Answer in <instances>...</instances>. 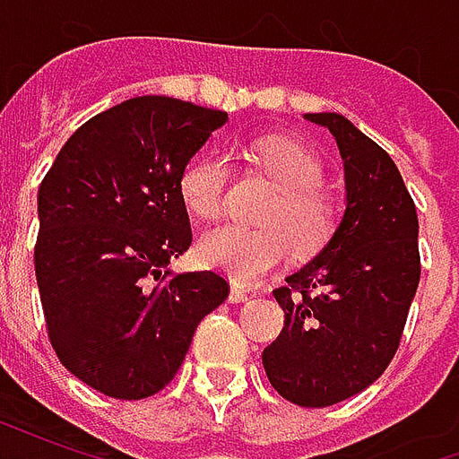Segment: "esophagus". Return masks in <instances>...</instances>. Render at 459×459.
Masks as SVG:
<instances>
[{
  "label": "esophagus",
  "instance_id": "esophagus-1",
  "mask_svg": "<svg viewBox=\"0 0 459 459\" xmlns=\"http://www.w3.org/2000/svg\"><path fill=\"white\" fill-rule=\"evenodd\" d=\"M248 298L250 295L246 292V290L240 288V285H230V295H229L230 302H236V305H238V302H246Z\"/></svg>",
  "mask_w": 459,
  "mask_h": 459
}]
</instances>
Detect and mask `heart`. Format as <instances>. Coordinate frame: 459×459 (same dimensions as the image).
I'll list each match as a JSON object with an SVG mask.
<instances>
[{
    "mask_svg": "<svg viewBox=\"0 0 459 459\" xmlns=\"http://www.w3.org/2000/svg\"><path fill=\"white\" fill-rule=\"evenodd\" d=\"M250 157L275 181L278 201L265 211L263 229L221 226L199 240V260L240 285H250L278 268L292 248L307 255L327 243L334 229V209L319 191L325 169L319 160L288 137H263L253 142ZM229 161L206 154L191 161L181 174V199L199 219H219L226 209Z\"/></svg>",
    "mask_w": 459,
    "mask_h": 459,
    "instance_id": "obj_1",
    "label": "heart"
}]
</instances>
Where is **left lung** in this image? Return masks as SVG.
<instances>
[{"mask_svg": "<svg viewBox=\"0 0 459 459\" xmlns=\"http://www.w3.org/2000/svg\"><path fill=\"white\" fill-rule=\"evenodd\" d=\"M305 120L337 140L346 209L327 246L273 290L285 327L263 366L282 398L325 408L368 388L398 351L420 280L418 213L394 160L344 115Z\"/></svg>", "mask_w": 459, "mask_h": 459, "instance_id": "left-lung-1", "label": "left lung"}]
</instances>
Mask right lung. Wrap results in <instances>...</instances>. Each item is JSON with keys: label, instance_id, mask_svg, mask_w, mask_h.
<instances>
[{"label": "right lung", "instance_id": "1", "mask_svg": "<svg viewBox=\"0 0 459 459\" xmlns=\"http://www.w3.org/2000/svg\"><path fill=\"white\" fill-rule=\"evenodd\" d=\"M226 120L177 98H130L81 125L39 186L48 339L71 374L110 398L161 391L201 319L229 298L211 270H167L191 246L181 174Z\"/></svg>", "mask_w": 459, "mask_h": 459}]
</instances>
